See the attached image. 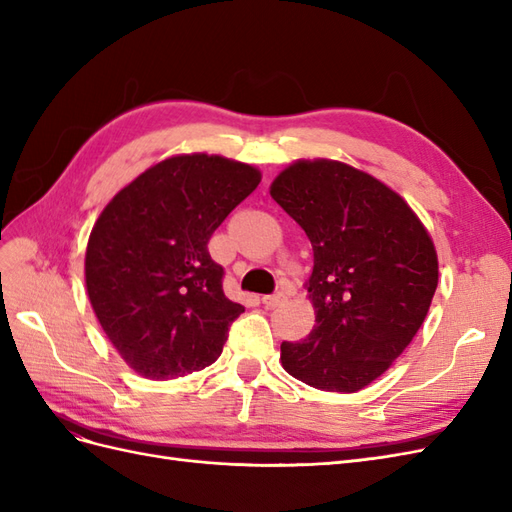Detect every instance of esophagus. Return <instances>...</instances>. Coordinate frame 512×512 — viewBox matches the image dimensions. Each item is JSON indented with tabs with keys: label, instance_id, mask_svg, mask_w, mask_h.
Instances as JSON below:
<instances>
[{
	"label": "esophagus",
	"instance_id": "34e87169",
	"mask_svg": "<svg viewBox=\"0 0 512 512\" xmlns=\"http://www.w3.org/2000/svg\"><path fill=\"white\" fill-rule=\"evenodd\" d=\"M286 299H288L286 292H275V294H267V297H262V303H265L267 307H277V305H282Z\"/></svg>",
	"mask_w": 512,
	"mask_h": 512
}]
</instances>
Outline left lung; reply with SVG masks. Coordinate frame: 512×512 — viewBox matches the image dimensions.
I'll return each mask as SVG.
<instances>
[{"label":"left lung","mask_w":512,"mask_h":512,"mask_svg":"<svg viewBox=\"0 0 512 512\" xmlns=\"http://www.w3.org/2000/svg\"><path fill=\"white\" fill-rule=\"evenodd\" d=\"M271 196L314 250L316 327L282 342V365L320 391H361L421 329L438 286L436 247L404 198L342 162H294Z\"/></svg>","instance_id":"8db88e82"}]
</instances>
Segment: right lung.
<instances>
[{"label": "right lung", "instance_id": "1", "mask_svg": "<svg viewBox=\"0 0 512 512\" xmlns=\"http://www.w3.org/2000/svg\"><path fill=\"white\" fill-rule=\"evenodd\" d=\"M260 173L222 156H175L104 207L85 254V284L106 337L134 371L170 380L222 354L245 307L230 301L209 239Z\"/></svg>", "mask_w": 512, "mask_h": 512}]
</instances>
